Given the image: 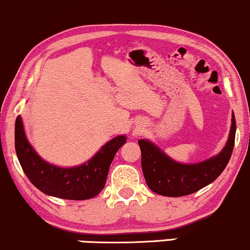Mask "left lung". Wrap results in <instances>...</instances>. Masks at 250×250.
I'll return each instance as SVG.
<instances>
[{"label":"left lung","instance_id":"obj_1","mask_svg":"<svg viewBox=\"0 0 250 250\" xmlns=\"http://www.w3.org/2000/svg\"><path fill=\"white\" fill-rule=\"evenodd\" d=\"M235 133L236 122L232 113L229 137L222 151L206 161L193 164H184L175 161L151 140L139 139L142 169L147 187L158 195L181 197L209 186L223 172L230 159Z\"/></svg>","mask_w":250,"mask_h":250}]
</instances>
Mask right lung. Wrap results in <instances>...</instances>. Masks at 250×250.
<instances>
[{"instance_id":"right-lung-1","label":"right lung","mask_w":250,"mask_h":250,"mask_svg":"<svg viewBox=\"0 0 250 250\" xmlns=\"http://www.w3.org/2000/svg\"><path fill=\"white\" fill-rule=\"evenodd\" d=\"M125 143L126 136L120 134L81 165L62 167L42 159L28 142L21 116L15 122V150L23 172L40 191L62 200H89L102 192L111 163Z\"/></svg>"}]
</instances>
